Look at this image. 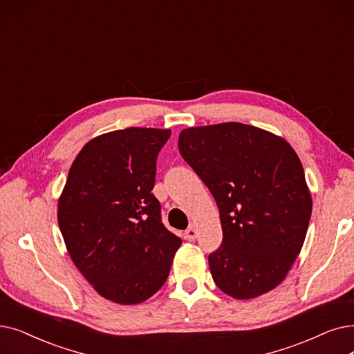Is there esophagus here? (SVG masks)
Here are the masks:
<instances>
[{"mask_svg":"<svg viewBox=\"0 0 354 354\" xmlns=\"http://www.w3.org/2000/svg\"><path fill=\"white\" fill-rule=\"evenodd\" d=\"M196 236H198V232H196L195 227H189L187 232L183 233V239L188 240V241H194L196 239Z\"/></svg>","mask_w":354,"mask_h":354,"instance_id":"obj_1","label":"esophagus"}]
</instances>
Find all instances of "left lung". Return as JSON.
<instances>
[{"mask_svg": "<svg viewBox=\"0 0 354 354\" xmlns=\"http://www.w3.org/2000/svg\"><path fill=\"white\" fill-rule=\"evenodd\" d=\"M178 147L218 205L223 243L208 257L215 285L236 299L274 289L301 253L313 211L295 150L243 122L183 129Z\"/></svg>", "mask_w": 354, "mask_h": 354, "instance_id": "obj_1", "label": "left lung"}]
</instances>
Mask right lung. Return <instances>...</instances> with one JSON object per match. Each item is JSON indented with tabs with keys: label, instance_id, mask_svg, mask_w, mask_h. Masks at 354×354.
Wrapping results in <instances>:
<instances>
[{
	"label": "right lung",
	"instance_id": "right-lung-1",
	"mask_svg": "<svg viewBox=\"0 0 354 354\" xmlns=\"http://www.w3.org/2000/svg\"><path fill=\"white\" fill-rule=\"evenodd\" d=\"M171 130L130 127L89 140L57 201V223L75 266L120 305L163 286L182 240L163 225L155 187L158 153Z\"/></svg>",
	"mask_w": 354,
	"mask_h": 354
}]
</instances>
